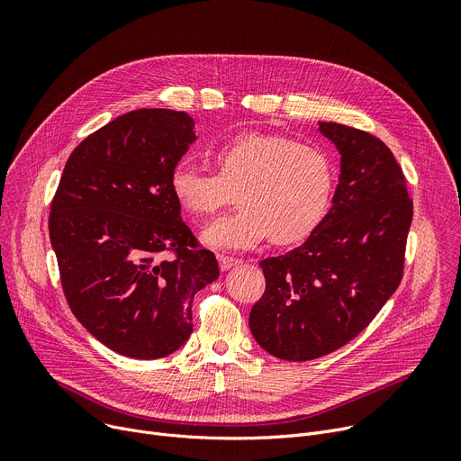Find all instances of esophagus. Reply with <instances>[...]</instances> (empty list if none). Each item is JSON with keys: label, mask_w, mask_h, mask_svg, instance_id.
Masks as SVG:
<instances>
[{"label": "esophagus", "mask_w": 461, "mask_h": 461, "mask_svg": "<svg viewBox=\"0 0 461 461\" xmlns=\"http://www.w3.org/2000/svg\"><path fill=\"white\" fill-rule=\"evenodd\" d=\"M218 263H221V269L222 271H230V269L237 267L240 261L235 259V258H228V256H218Z\"/></svg>", "instance_id": "obj_1"}]
</instances>
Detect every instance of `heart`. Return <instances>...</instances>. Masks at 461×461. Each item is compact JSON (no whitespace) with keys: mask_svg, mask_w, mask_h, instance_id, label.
I'll return each mask as SVG.
<instances>
[{"mask_svg":"<svg viewBox=\"0 0 461 461\" xmlns=\"http://www.w3.org/2000/svg\"><path fill=\"white\" fill-rule=\"evenodd\" d=\"M218 172L181 158L169 172L177 203L192 214H214L237 190L239 211L218 218L202 233L216 250H252L271 237L276 245L306 239L327 214L334 167L329 155L308 143L247 131L214 151Z\"/></svg>","mask_w":461,"mask_h":461,"instance_id":"1","label":"heart"}]
</instances>
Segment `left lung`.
I'll use <instances>...</instances> for the list:
<instances>
[{
    "label": "left lung",
    "mask_w": 461,
    "mask_h": 461,
    "mask_svg": "<svg viewBox=\"0 0 461 461\" xmlns=\"http://www.w3.org/2000/svg\"><path fill=\"white\" fill-rule=\"evenodd\" d=\"M320 132L340 153L332 205L301 247L259 263L267 287L249 318L265 351L294 362L368 327L400 285L413 221L402 167L379 138L327 121Z\"/></svg>",
    "instance_id": "left-lung-1"
}]
</instances>
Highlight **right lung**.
<instances>
[{"label":"right lung","instance_id":"add662e5","mask_svg":"<svg viewBox=\"0 0 461 461\" xmlns=\"http://www.w3.org/2000/svg\"><path fill=\"white\" fill-rule=\"evenodd\" d=\"M194 141L188 113L132 110L89 134L59 179L48 230L67 303L119 355L177 351L192 332L194 295L218 278L214 254L196 249L169 188Z\"/></svg>","mask_w":461,"mask_h":461}]
</instances>
